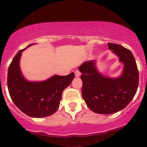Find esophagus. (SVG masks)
<instances>
[{
	"mask_svg": "<svg viewBox=\"0 0 147 147\" xmlns=\"http://www.w3.org/2000/svg\"><path fill=\"white\" fill-rule=\"evenodd\" d=\"M75 77H80L81 75V72H80L79 70H75Z\"/></svg>",
	"mask_w": 147,
	"mask_h": 147,
	"instance_id": "obj_1",
	"label": "esophagus"
}]
</instances>
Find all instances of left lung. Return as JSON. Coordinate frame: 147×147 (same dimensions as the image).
Listing matches in <instances>:
<instances>
[{
	"mask_svg": "<svg viewBox=\"0 0 147 147\" xmlns=\"http://www.w3.org/2000/svg\"><path fill=\"white\" fill-rule=\"evenodd\" d=\"M108 47L124 64L119 78H109L100 74L95 60L84 62L79 67L82 72V95L86 105L94 112L103 115L125 108L134 98L139 85V72L131 52L118 44L108 43Z\"/></svg>",
	"mask_w": 147,
	"mask_h": 147,
	"instance_id": "obj_1",
	"label": "left lung"
}]
</instances>
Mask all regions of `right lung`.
I'll return each mask as SVG.
<instances>
[{"label": "right lung", "instance_id": "add662e5", "mask_svg": "<svg viewBox=\"0 0 147 147\" xmlns=\"http://www.w3.org/2000/svg\"><path fill=\"white\" fill-rule=\"evenodd\" d=\"M32 45L34 43L27 47ZM26 48L16 54L8 67V92L16 107L28 116L36 118L48 117L57 110L62 93L71 84L75 74L54 75L42 82L28 81L22 75L20 67V56Z\"/></svg>", "mask_w": 147, "mask_h": 147}]
</instances>
